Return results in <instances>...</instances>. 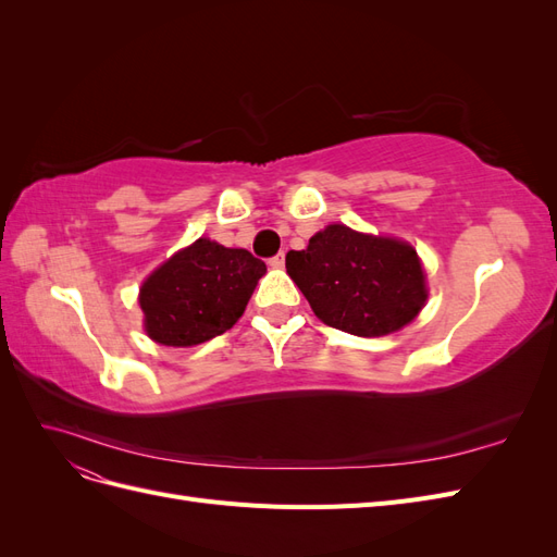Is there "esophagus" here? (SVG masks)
Instances as JSON below:
<instances>
[{
	"instance_id": "34e87169",
	"label": "esophagus",
	"mask_w": 557,
	"mask_h": 557,
	"mask_svg": "<svg viewBox=\"0 0 557 557\" xmlns=\"http://www.w3.org/2000/svg\"><path fill=\"white\" fill-rule=\"evenodd\" d=\"M285 264V256L283 252H276L274 258H269V267H274V269H281Z\"/></svg>"
}]
</instances>
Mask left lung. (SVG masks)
<instances>
[{
  "instance_id": "left-lung-1",
  "label": "left lung",
  "mask_w": 557,
  "mask_h": 557,
  "mask_svg": "<svg viewBox=\"0 0 557 557\" xmlns=\"http://www.w3.org/2000/svg\"><path fill=\"white\" fill-rule=\"evenodd\" d=\"M285 269L325 325L356 336L391 334L418 315L428 290L416 250L397 239L327 225Z\"/></svg>"
}]
</instances>
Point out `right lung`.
<instances>
[{
    "label": "right lung",
    "instance_id": "1",
    "mask_svg": "<svg viewBox=\"0 0 557 557\" xmlns=\"http://www.w3.org/2000/svg\"><path fill=\"white\" fill-rule=\"evenodd\" d=\"M267 264L244 248L197 239L141 285L146 332L164 346H197L242 318Z\"/></svg>",
    "mask_w": 557,
    "mask_h": 557
}]
</instances>
